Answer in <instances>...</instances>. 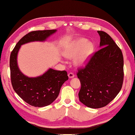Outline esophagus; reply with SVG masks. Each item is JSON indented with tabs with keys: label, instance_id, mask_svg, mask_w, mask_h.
<instances>
[{
	"label": "esophagus",
	"instance_id": "esophagus-1",
	"mask_svg": "<svg viewBox=\"0 0 135 135\" xmlns=\"http://www.w3.org/2000/svg\"><path fill=\"white\" fill-rule=\"evenodd\" d=\"M68 77H69L70 78H71L74 77V74H73V73H70L69 74H68Z\"/></svg>",
	"mask_w": 135,
	"mask_h": 135
}]
</instances>
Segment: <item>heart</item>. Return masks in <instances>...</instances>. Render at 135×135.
I'll return each mask as SVG.
<instances>
[{
	"label": "heart",
	"instance_id": "1",
	"mask_svg": "<svg viewBox=\"0 0 135 135\" xmlns=\"http://www.w3.org/2000/svg\"><path fill=\"white\" fill-rule=\"evenodd\" d=\"M94 50L93 44L84 38L77 39L71 42L65 51V56L69 59H74L77 67L86 64Z\"/></svg>",
	"mask_w": 135,
	"mask_h": 135
}]
</instances>
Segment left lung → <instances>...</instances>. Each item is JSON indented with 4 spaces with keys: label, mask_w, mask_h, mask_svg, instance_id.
I'll list each match as a JSON object with an SVG mask.
<instances>
[{
    "label": "left lung",
    "mask_w": 135,
    "mask_h": 135,
    "mask_svg": "<svg viewBox=\"0 0 135 135\" xmlns=\"http://www.w3.org/2000/svg\"><path fill=\"white\" fill-rule=\"evenodd\" d=\"M97 32L102 48L77 74L81 83L80 101L92 109L101 108L112 102L120 91L124 77L121 50L107 33Z\"/></svg>",
    "instance_id": "8db88e82"
}]
</instances>
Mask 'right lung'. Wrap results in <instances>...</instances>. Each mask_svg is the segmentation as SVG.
Masks as SVG:
<instances>
[{
    "label": "right lung",
    "instance_id": "obj_1",
    "mask_svg": "<svg viewBox=\"0 0 135 135\" xmlns=\"http://www.w3.org/2000/svg\"><path fill=\"white\" fill-rule=\"evenodd\" d=\"M56 31V29H51L31 32L16 44L10 57L13 89L22 99L34 107L48 106L57 99L61 86L68 80L67 73L50 68L40 76L29 77L19 70L17 62L18 54L21 45L34 41L43 42Z\"/></svg>",
    "mask_w": 135,
    "mask_h": 135
}]
</instances>
